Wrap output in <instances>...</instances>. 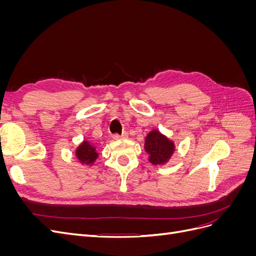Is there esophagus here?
Returning <instances> with one entry per match:
<instances>
[{
    "label": "esophagus",
    "mask_w": 256,
    "mask_h": 256,
    "mask_svg": "<svg viewBox=\"0 0 256 256\" xmlns=\"http://www.w3.org/2000/svg\"><path fill=\"white\" fill-rule=\"evenodd\" d=\"M128 138V134H127V132H122V134H115L112 136L113 140H120V138Z\"/></svg>",
    "instance_id": "1"
}]
</instances>
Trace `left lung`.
I'll list each match as a JSON object with an SVG mask.
<instances>
[{"mask_svg":"<svg viewBox=\"0 0 256 256\" xmlns=\"http://www.w3.org/2000/svg\"><path fill=\"white\" fill-rule=\"evenodd\" d=\"M145 152L148 154V160L154 166L164 164L171 159L175 152V144L159 130L154 129L145 138Z\"/></svg>","mask_w":256,"mask_h":256,"instance_id":"obj_1","label":"left lung"}]
</instances>
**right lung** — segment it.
I'll list each match as a JSON object with an SVG mask.
<instances>
[{
	"label": "right lung",
	"instance_id": "obj_1",
	"mask_svg": "<svg viewBox=\"0 0 256 256\" xmlns=\"http://www.w3.org/2000/svg\"><path fill=\"white\" fill-rule=\"evenodd\" d=\"M98 154L96 147L92 146L88 141H83L76 150V157L82 164L92 166L98 158Z\"/></svg>",
	"mask_w": 256,
	"mask_h": 256
}]
</instances>
